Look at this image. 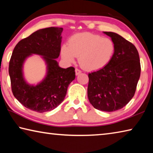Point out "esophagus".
Segmentation results:
<instances>
[{"mask_svg":"<svg viewBox=\"0 0 153 153\" xmlns=\"http://www.w3.org/2000/svg\"><path fill=\"white\" fill-rule=\"evenodd\" d=\"M75 71H76V74L77 75H77H79V74L82 73V71L80 70V69H79L78 68H76V70H75Z\"/></svg>","mask_w":153,"mask_h":153,"instance_id":"obj_1","label":"esophagus"}]
</instances>
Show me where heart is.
<instances>
[{"label":"heart","instance_id":"obj_1","mask_svg":"<svg viewBox=\"0 0 153 153\" xmlns=\"http://www.w3.org/2000/svg\"><path fill=\"white\" fill-rule=\"evenodd\" d=\"M62 57L67 63L79 56V63L87 70H95L108 63L115 53V44L109 38L91 33H80L69 38L68 45L61 50Z\"/></svg>","mask_w":153,"mask_h":153}]
</instances>
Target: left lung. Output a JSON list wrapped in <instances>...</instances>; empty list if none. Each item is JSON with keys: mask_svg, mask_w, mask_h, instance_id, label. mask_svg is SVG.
<instances>
[{"mask_svg": "<svg viewBox=\"0 0 153 153\" xmlns=\"http://www.w3.org/2000/svg\"><path fill=\"white\" fill-rule=\"evenodd\" d=\"M115 44V53L107 65L88 74V97L98 110L121 109L135 94L141 67L136 46L117 33L104 32Z\"/></svg>", "mask_w": 153, "mask_h": 153, "instance_id": "obj_1", "label": "left lung"}]
</instances>
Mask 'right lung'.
<instances>
[{"instance_id": "right-lung-1", "label": "right lung", "mask_w": 153, "mask_h": 153, "mask_svg": "<svg viewBox=\"0 0 153 153\" xmlns=\"http://www.w3.org/2000/svg\"><path fill=\"white\" fill-rule=\"evenodd\" d=\"M62 27H51L37 30L17 44L9 61V73L12 92L21 104L38 113L57 107L65 97L69 84L76 77L75 69L59 67L55 59L61 52ZM32 53L43 56L48 64V75L37 86L25 82L22 63Z\"/></svg>"}]
</instances>
